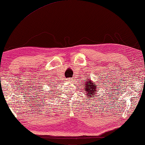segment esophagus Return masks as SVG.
I'll list each match as a JSON object with an SVG mask.
<instances>
[{
    "label": "esophagus",
    "instance_id": "34e87169",
    "mask_svg": "<svg viewBox=\"0 0 145 145\" xmlns=\"http://www.w3.org/2000/svg\"><path fill=\"white\" fill-rule=\"evenodd\" d=\"M69 80H71V78H70V79H69Z\"/></svg>",
    "mask_w": 145,
    "mask_h": 145
}]
</instances>
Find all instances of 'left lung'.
Returning a JSON list of instances; mask_svg holds the SVG:
<instances>
[{
    "mask_svg": "<svg viewBox=\"0 0 145 145\" xmlns=\"http://www.w3.org/2000/svg\"><path fill=\"white\" fill-rule=\"evenodd\" d=\"M86 83L85 88H84V90H85V93L88 94V97H95L96 94L97 93L96 91V84L93 83L91 80H89V79H86Z\"/></svg>",
    "mask_w": 145,
    "mask_h": 145,
    "instance_id": "obj_1",
    "label": "left lung"
}]
</instances>
